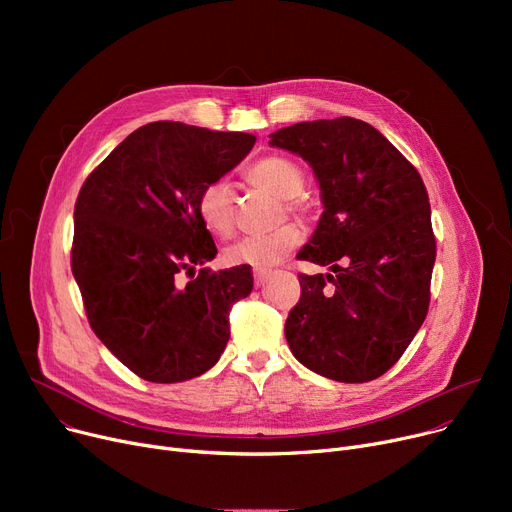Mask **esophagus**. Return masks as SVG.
I'll return each instance as SVG.
<instances>
[{"label":"esophagus","mask_w":512,"mask_h":512,"mask_svg":"<svg viewBox=\"0 0 512 512\" xmlns=\"http://www.w3.org/2000/svg\"><path fill=\"white\" fill-rule=\"evenodd\" d=\"M253 278H255V286L261 288L267 282V278H270V272H255Z\"/></svg>","instance_id":"esophagus-1"}]
</instances>
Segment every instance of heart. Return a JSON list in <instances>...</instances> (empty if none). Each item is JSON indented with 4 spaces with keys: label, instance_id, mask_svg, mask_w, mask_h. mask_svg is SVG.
<instances>
[{
    "label": "heart",
    "instance_id": "b5f03b06",
    "mask_svg": "<svg viewBox=\"0 0 512 512\" xmlns=\"http://www.w3.org/2000/svg\"><path fill=\"white\" fill-rule=\"evenodd\" d=\"M247 180L253 186L265 188L278 199H284V207L292 215L309 218L311 205L301 197L305 191V172L297 161L284 155H267L253 164L247 172ZM234 191L226 180H215L201 188L197 199L199 218L215 236H230L234 232L236 207ZM301 242V230L294 226H282L270 234L245 236L236 240L224 251L228 265L253 267L255 272H267L278 265Z\"/></svg>",
    "mask_w": 512,
    "mask_h": 512
}]
</instances>
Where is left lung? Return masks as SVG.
I'll return each mask as SVG.
<instances>
[{"label":"left lung","instance_id":"8db88e82","mask_svg":"<svg viewBox=\"0 0 512 512\" xmlns=\"http://www.w3.org/2000/svg\"><path fill=\"white\" fill-rule=\"evenodd\" d=\"M270 145L313 168L324 213L297 257L332 272L299 276L284 326L290 351L336 382L380 378L429 307L436 238L425 184L380 130L348 116L280 128Z\"/></svg>","mask_w":512,"mask_h":512}]
</instances>
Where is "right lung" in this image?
Returning <instances> with one entry per match:
<instances>
[{
  "mask_svg": "<svg viewBox=\"0 0 512 512\" xmlns=\"http://www.w3.org/2000/svg\"><path fill=\"white\" fill-rule=\"evenodd\" d=\"M255 145L247 132L180 122L134 130L89 174L74 205L72 274L110 353L155 384L193 380L222 357L230 309L251 267H195L218 253L199 218L201 188ZM192 276L188 283L179 274Z\"/></svg>",
  "mask_w": 512,
  "mask_h": 512,
  "instance_id": "right-lung-1",
  "label": "right lung"
}]
</instances>
